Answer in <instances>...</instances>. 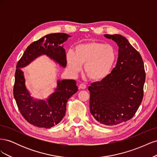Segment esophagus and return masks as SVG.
Returning a JSON list of instances; mask_svg holds the SVG:
<instances>
[{
	"mask_svg": "<svg viewBox=\"0 0 157 157\" xmlns=\"http://www.w3.org/2000/svg\"><path fill=\"white\" fill-rule=\"evenodd\" d=\"M86 88V84H80V85H79V88L80 89H82V90H84L85 88Z\"/></svg>",
	"mask_w": 157,
	"mask_h": 157,
	"instance_id": "obj_1",
	"label": "esophagus"
}]
</instances>
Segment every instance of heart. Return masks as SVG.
Instances as JSON below:
<instances>
[{"instance_id": "obj_1", "label": "heart", "mask_w": 157, "mask_h": 157, "mask_svg": "<svg viewBox=\"0 0 157 157\" xmlns=\"http://www.w3.org/2000/svg\"><path fill=\"white\" fill-rule=\"evenodd\" d=\"M117 58V52L113 46L95 41L78 44L75 52L70 50L66 55L67 67L71 74H78L81 71V65H84V74L95 81L107 77Z\"/></svg>"}]
</instances>
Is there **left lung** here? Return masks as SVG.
Segmentation results:
<instances>
[{
	"mask_svg": "<svg viewBox=\"0 0 157 157\" xmlns=\"http://www.w3.org/2000/svg\"><path fill=\"white\" fill-rule=\"evenodd\" d=\"M104 36L117 44L118 57L111 73L88 87L90 110L100 124L113 126L134 116L144 98L145 72L140 54L124 36Z\"/></svg>",
	"mask_w": 157,
	"mask_h": 157,
	"instance_id": "obj_1",
	"label": "left lung"
}]
</instances>
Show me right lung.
I'll return each mask as SVG.
<instances>
[{"label":"right lung","mask_w":157,"mask_h":157,"mask_svg":"<svg viewBox=\"0 0 157 157\" xmlns=\"http://www.w3.org/2000/svg\"><path fill=\"white\" fill-rule=\"evenodd\" d=\"M70 36L65 33H52L33 42L26 48L16 65L13 97L22 116L39 128H50L63 119L68 99L78 91L75 80L58 81L55 92L45 100L33 99L25 86V80L21 68L29 65L41 55H46L62 67L67 65L65 50L61 44Z\"/></svg>","instance_id":"obj_1"}]
</instances>
